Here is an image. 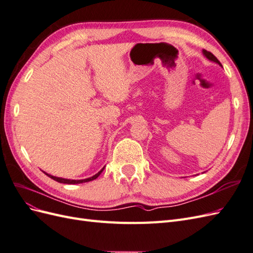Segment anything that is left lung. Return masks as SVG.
Masks as SVG:
<instances>
[{"instance_id":"1","label":"left lung","mask_w":253,"mask_h":253,"mask_svg":"<svg viewBox=\"0 0 253 253\" xmlns=\"http://www.w3.org/2000/svg\"><path fill=\"white\" fill-rule=\"evenodd\" d=\"M203 52H204V55L206 56V58H208L209 60H211V61H213V62H215V63H218L220 66H221V64H220V62L219 61L217 60V58L213 55L212 52H210V51H208V50H206V49H204L203 50Z\"/></svg>"}]
</instances>
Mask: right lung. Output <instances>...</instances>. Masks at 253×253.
I'll return each instance as SVG.
<instances>
[{"instance_id": "1", "label": "right lung", "mask_w": 253, "mask_h": 253, "mask_svg": "<svg viewBox=\"0 0 253 253\" xmlns=\"http://www.w3.org/2000/svg\"><path fill=\"white\" fill-rule=\"evenodd\" d=\"M104 169V168H103ZM103 169L102 170H100L99 171L97 174H95L94 176H91V177H89V178H85V179H79V180H73V179H64V178H60V177H56V176H52V175H49V174H46L48 177H50L51 179H53V180H56V181H58V182H61V183H68V185H75V183H82V182H87V181H90V180H94V179H96L99 175L101 174V172L103 171Z\"/></svg>"}]
</instances>
